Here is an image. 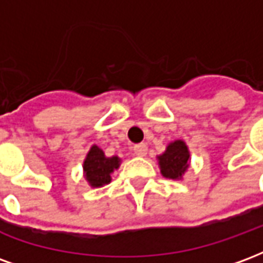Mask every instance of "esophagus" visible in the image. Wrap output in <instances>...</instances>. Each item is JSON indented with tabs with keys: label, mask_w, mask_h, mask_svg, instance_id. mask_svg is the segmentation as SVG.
Here are the masks:
<instances>
[{
	"label": "esophagus",
	"mask_w": 263,
	"mask_h": 263,
	"mask_svg": "<svg viewBox=\"0 0 263 263\" xmlns=\"http://www.w3.org/2000/svg\"><path fill=\"white\" fill-rule=\"evenodd\" d=\"M134 152L137 156H146L148 154V146H146V143H138L134 146Z\"/></svg>",
	"instance_id": "34e87169"
}]
</instances>
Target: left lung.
Returning a JSON list of instances; mask_svg holds the SVG:
<instances>
[{
    "label": "left lung",
    "instance_id": "8db88e82",
    "mask_svg": "<svg viewBox=\"0 0 263 263\" xmlns=\"http://www.w3.org/2000/svg\"><path fill=\"white\" fill-rule=\"evenodd\" d=\"M158 160H159L160 173L163 176L173 180L182 179L184 172L187 171L189 160H190L187 145L180 139L171 142L165 152L158 156Z\"/></svg>",
    "mask_w": 263,
    "mask_h": 263
}]
</instances>
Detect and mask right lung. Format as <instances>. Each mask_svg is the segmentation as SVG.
I'll return each instance as SVG.
<instances>
[{
  "instance_id": "1",
  "label": "right lung",
  "mask_w": 263,
  "mask_h": 263,
  "mask_svg": "<svg viewBox=\"0 0 263 263\" xmlns=\"http://www.w3.org/2000/svg\"><path fill=\"white\" fill-rule=\"evenodd\" d=\"M120 162L118 156L107 158L103 149L98 148L97 145H92L83 163L84 176L88 184L91 187H103L108 184L111 182V173L120 167Z\"/></svg>"
}]
</instances>
